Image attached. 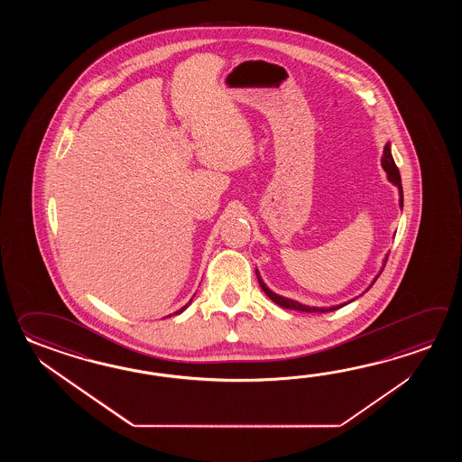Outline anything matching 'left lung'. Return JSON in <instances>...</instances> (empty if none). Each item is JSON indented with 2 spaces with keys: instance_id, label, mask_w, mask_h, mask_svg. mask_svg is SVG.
<instances>
[{
  "instance_id": "obj_1",
  "label": "left lung",
  "mask_w": 462,
  "mask_h": 462,
  "mask_svg": "<svg viewBox=\"0 0 462 462\" xmlns=\"http://www.w3.org/2000/svg\"><path fill=\"white\" fill-rule=\"evenodd\" d=\"M382 167H383L384 171H386L388 180L392 181L393 185H396L398 189H400V207L402 208V177H400V170H398L396 163H394V160H393L392 148H390V143H386V145H384L383 157H382ZM386 259H388V255L384 257V263H386ZM383 269H382V271H383ZM382 271H380V274H382ZM255 275H257L259 285H261V289L264 291L265 295H267V297H269L273 302H275V304L281 305L282 309L300 310V312H309V314H312V312L325 314V312H332V310H337V309H340V307H344V305L348 304V302H345V304L334 305V307H309V305L300 304V302L292 300V299H287V297H282V295L275 294V292H273V291H271V289H269V287H267V285L263 282V279L259 277V273H257V271H255ZM378 275L374 277V281L378 279ZM374 281L372 282V285L374 284ZM372 285H370V287H372ZM370 287H368V289H370ZM368 289H366V291H368ZM350 302H352V300H350Z\"/></svg>"
}]
</instances>
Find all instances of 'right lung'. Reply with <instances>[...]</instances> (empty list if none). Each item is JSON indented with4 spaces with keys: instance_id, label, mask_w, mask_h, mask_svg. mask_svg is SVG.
Returning <instances> with one entry per match:
<instances>
[{
    "instance_id": "right-lung-1",
    "label": "right lung",
    "mask_w": 462,
    "mask_h": 462,
    "mask_svg": "<svg viewBox=\"0 0 462 462\" xmlns=\"http://www.w3.org/2000/svg\"><path fill=\"white\" fill-rule=\"evenodd\" d=\"M191 300H193V299H189V302H188V304L185 305V307H181V309H180V310H177V312H175V314H181V312H183V310H185V309H187L188 305L191 304Z\"/></svg>"
}]
</instances>
